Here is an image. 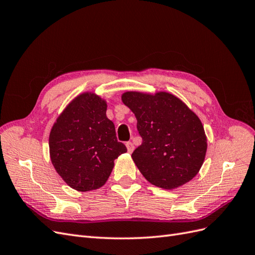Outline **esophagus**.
I'll return each mask as SVG.
<instances>
[{"label":"esophagus","mask_w":255,"mask_h":255,"mask_svg":"<svg viewBox=\"0 0 255 255\" xmlns=\"http://www.w3.org/2000/svg\"><path fill=\"white\" fill-rule=\"evenodd\" d=\"M127 148H128V153H132V152L134 151V144H133V142L128 141V142H127Z\"/></svg>","instance_id":"esophagus-1"}]
</instances>
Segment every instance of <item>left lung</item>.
Instances as JSON below:
<instances>
[{"label": "left lung", "instance_id": "8db88e82", "mask_svg": "<svg viewBox=\"0 0 255 255\" xmlns=\"http://www.w3.org/2000/svg\"><path fill=\"white\" fill-rule=\"evenodd\" d=\"M122 102L137 119L142 143L132 158L151 184L174 189L194 179L202 167L207 143L198 116L179 98L127 91Z\"/></svg>", "mask_w": 255, "mask_h": 255}]
</instances>
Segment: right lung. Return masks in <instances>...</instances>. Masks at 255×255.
<instances>
[{"label":"right lung","mask_w":255,"mask_h":255,"mask_svg":"<svg viewBox=\"0 0 255 255\" xmlns=\"http://www.w3.org/2000/svg\"><path fill=\"white\" fill-rule=\"evenodd\" d=\"M106 101L94 92L73 99L52 127L49 146L56 172L79 191L102 187L114 160L127 146L116 137L115 125L106 117Z\"/></svg>","instance_id":"right-lung-1"}]
</instances>
